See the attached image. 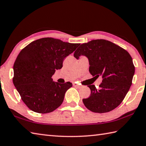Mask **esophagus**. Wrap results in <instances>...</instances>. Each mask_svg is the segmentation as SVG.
Instances as JSON below:
<instances>
[{"label": "esophagus", "mask_w": 146, "mask_h": 146, "mask_svg": "<svg viewBox=\"0 0 146 146\" xmlns=\"http://www.w3.org/2000/svg\"><path fill=\"white\" fill-rule=\"evenodd\" d=\"M73 85L74 86H76V87L78 88H82V86H81V85H80L79 84H77V83H73Z\"/></svg>", "instance_id": "34e87169"}]
</instances>
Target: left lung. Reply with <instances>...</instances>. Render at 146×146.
Masks as SVG:
<instances>
[{
  "label": "left lung",
  "mask_w": 146,
  "mask_h": 146,
  "mask_svg": "<svg viewBox=\"0 0 146 146\" xmlns=\"http://www.w3.org/2000/svg\"><path fill=\"white\" fill-rule=\"evenodd\" d=\"M85 56L89 62V71L93 76L102 77L97 88L88 86L90 96L83 99L85 106L95 113H105L121 104L132 85L135 67L129 52L114 43L105 39H95L83 43L74 52L78 60Z\"/></svg>",
  "instance_id": "1"
}]
</instances>
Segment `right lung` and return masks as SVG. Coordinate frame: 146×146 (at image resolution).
<instances>
[{"label": "right lung", "instance_id": "add662e5", "mask_svg": "<svg viewBox=\"0 0 146 146\" xmlns=\"http://www.w3.org/2000/svg\"><path fill=\"white\" fill-rule=\"evenodd\" d=\"M80 44L44 38L22 49L14 64L13 83L29 109L47 113L62 104L72 83L55 82L52 76L63 67L64 58Z\"/></svg>", "mask_w": 146, "mask_h": 146}]
</instances>
